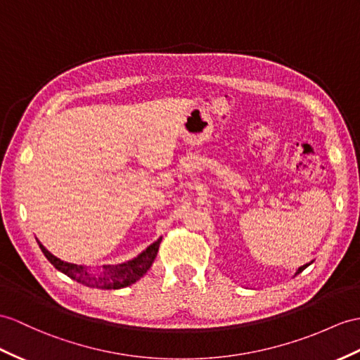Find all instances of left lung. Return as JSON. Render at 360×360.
<instances>
[{
	"mask_svg": "<svg viewBox=\"0 0 360 360\" xmlns=\"http://www.w3.org/2000/svg\"><path fill=\"white\" fill-rule=\"evenodd\" d=\"M309 266H310V262H309V264H305V266H302V267H300V269H297V271H296V275H297V274H301V271H302L304 269H307V267H309Z\"/></svg>",
	"mask_w": 360,
	"mask_h": 360,
	"instance_id": "1",
	"label": "left lung"
}]
</instances>
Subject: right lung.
<instances>
[{
  "mask_svg": "<svg viewBox=\"0 0 360 360\" xmlns=\"http://www.w3.org/2000/svg\"><path fill=\"white\" fill-rule=\"evenodd\" d=\"M160 241L162 238L153 243L150 248H146L140 255L134 259H131L128 262H124V264H108L103 266L99 275H93L90 271H86L84 266H77L72 264V262H65L56 258L55 255L42 246V244L38 241L39 248L42 250L46 258L53 264L59 271H63L67 276H70L75 281L81 283L86 287H94V288H103V290H117V288H124L131 284H134L142 278L150 267L153 266V262L157 257V252H159L160 248Z\"/></svg>",
  "mask_w": 360,
  "mask_h": 360,
  "instance_id": "obj_1",
  "label": "right lung"
}]
</instances>
